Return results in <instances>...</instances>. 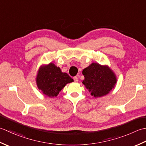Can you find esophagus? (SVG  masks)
Segmentation results:
<instances>
[{"label": "esophagus", "mask_w": 146, "mask_h": 146, "mask_svg": "<svg viewBox=\"0 0 146 146\" xmlns=\"http://www.w3.org/2000/svg\"><path fill=\"white\" fill-rule=\"evenodd\" d=\"M73 79H74V81H75L76 82H77V81H78V77H77V76L74 77H73Z\"/></svg>", "instance_id": "esophagus-1"}]
</instances>
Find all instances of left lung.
<instances>
[{
    "label": "left lung",
    "instance_id": "8db88e82",
    "mask_svg": "<svg viewBox=\"0 0 146 146\" xmlns=\"http://www.w3.org/2000/svg\"><path fill=\"white\" fill-rule=\"evenodd\" d=\"M82 74L84 76L83 84L95 98L108 94L117 83L115 73L107 65L92 63L82 70Z\"/></svg>",
    "mask_w": 146,
    "mask_h": 146
}]
</instances>
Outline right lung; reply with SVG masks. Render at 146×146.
Wrapping results in <instances>:
<instances>
[{
    "mask_svg": "<svg viewBox=\"0 0 146 146\" xmlns=\"http://www.w3.org/2000/svg\"><path fill=\"white\" fill-rule=\"evenodd\" d=\"M36 81L38 88L44 95L53 98L57 96L65 85L73 82L74 80L51 62L40 67Z\"/></svg>",
    "mask_w": 146,
    "mask_h": 146,
    "instance_id": "right-lung-1",
    "label": "right lung"
}]
</instances>
